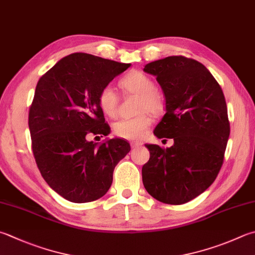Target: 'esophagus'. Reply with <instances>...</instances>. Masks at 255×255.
I'll return each instance as SVG.
<instances>
[{
    "label": "esophagus",
    "instance_id": "obj_1",
    "mask_svg": "<svg viewBox=\"0 0 255 255\" xmlns=\"http://www.w3.org/2000/svg\"><path fill=\"white\" fill-rule=\"evenodd\" d=\"M129 144H131V147L132 148H136V147L142 145V143L141 142H137V141H132Z\"/></svg>",
    "mask_w": 255,
    "mask_h": 255
}]
</instances>
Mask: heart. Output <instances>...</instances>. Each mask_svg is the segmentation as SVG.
Returning <instances> with one entry per match:
<instances>
[{
  "label": "heart",
  "instance_id": "obj_1",
  "mask_svg": "<svg viewBox=\"0 0 255 255\" xmlns=\"http://www.w3.org/2000/svg\"><path fill=\"white\" fill-rule=\"evenodd\" d=\"M121 88L127 93L140 95L137 111L141 114L131 119H121L114 123V133L119 137L127 140H138L152 126V115L161 113L165 108V99L155 89V82L152 78L141 71H132L120 81ZM99 107L105 115L113 118L117 115L119 97L112 86L107 85L100 91L98 97Z\"/></svg>",
  "mask_w": 255,
  "mask_h": 255
}]
</instances>
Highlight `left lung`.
Masks as SVG:
<instances>
[{"mask_svg": "<svg viewBox=\"0 0 255 255\" xmlns=\"http://www.w3.org/2000/svg\"><path fill=\"white\" fill-rule=\"evenodd\" d=\"M144 71L156 76L165 95L166 113L154 134L174 144H145L150 160L142 167L143 184L162 203L184 204L203 193L222 167L230 135L227 102L218 81L193 59L167 56Z\"/></svg>", "mask_w": 255, "mask_h": 255, "instance_id": "1", "label": "left lung"}]
</instances>
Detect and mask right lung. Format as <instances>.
Listing matches in <instances>:
<instances>
[{"label":"right lung","instance_id":"right-lung-1","mask_svg":"<svg viewBox=\"0 0 255 255\" xmlns=\"http://www.w3.org/2000/svg\"><path fill=\"white\" fill-rule=\"evenodd\" d=\"M129 65L73 53L36 84L28 111L33 155L46 183L70 202L102 198L112 184L114 167L131 150L122 138L100 145L88 140L110 133L99 93Z\"/></svg>","mask_w":255,"mask_h":255}]
</instances>
